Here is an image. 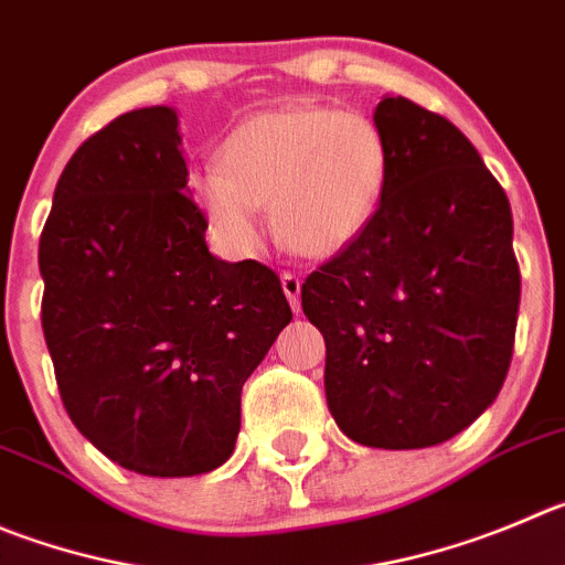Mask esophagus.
Masks as SVG:
<instances>
[{
  "mask_svg": "<svg viewBox=\"0 0 565 565\" xmlns=\"http://www.w3.org/2000/svg\"><path fill=\"white\" fill-rule=\"evenodd\" d=\"M281 287L292 312H300V276H295V273H281Z\"/></svg>",
  "mask_w": 565,
  "mask_h": 565,
  "instance_id": "esophagus-1",
  "label": "esophagus"
}]
</instances>
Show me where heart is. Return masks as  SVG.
<instances>
[{"instance_id":"heart-1","label":"heart","mask_w":565,"mask_h":565,"mask_svg":"<svg viewBox=\"0 0 565 565\" xmlns=\"http://www.w3.org/2000/svg\"><path fill=\"white\" fill-rule=\"evenodd\" d=\"M390 170V141L373 116L278 108L236 125L220 145L217 170L192 178V194L231 250L258 245L256 209H270L284 245L323 258L373 223Z\"/></svg>"}]
</instances>
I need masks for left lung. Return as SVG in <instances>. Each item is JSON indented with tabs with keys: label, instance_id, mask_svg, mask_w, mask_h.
<instances>
[{
	"label": "left lung",
	"instance_id": "left-lung-1",
	"mask_svg": "<svg viewBox=\"0 0 565 565\" xmlns=\"http://www.w3.org/2000/svg\"><path fill=\"white\" fill-rule=\"evenodd\" d=\"M390 186L356 242L300 287L326 340V402L371 449H426L497 402L521 273L513 214L477 147L440 114L384 97Z\"/></svg>",
	"mask_w": 565,
	"mask_h": 565
}]
</instances>
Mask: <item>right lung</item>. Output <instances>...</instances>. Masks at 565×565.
I'll return each mask as SVG.
<instances>
[{"label": "right lung", "instance_id": "obj_1", "mask_svg": "<svg viewBox=\"0 0 565 565\" xmlns=\"http://www.w3.org/2000/svg\"><path fill=\"white\" fill-rule=\"evenodd\" d=\"M186 175L175 110L116 116L68 158L39 245L63 407L145 477L234 455L242 384L292 320L270 267L209 253Z\"/></svg>", "mask_w": 565, "mask_h": 565}]
</instances>
